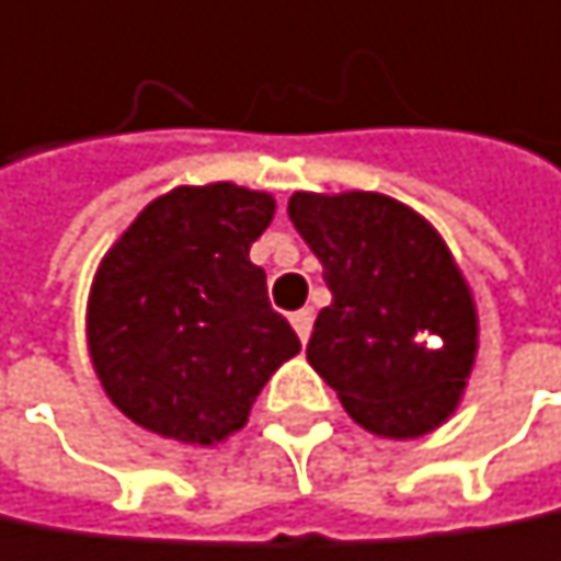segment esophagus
Instances as JSON below:
<instances>
[{"mask_svg":"<svg viewBox=\"0 0 561 561\" xmlns=\"http://www.w3.org/2000/svg\"><path fill=\"white\" fill-rule=\"evenodd\" d=\"M290 325L300 335V342H307L310 339V329H313V310H297V313L290 316Z\"/></svg>","mask_w":561,"mask_h":561,"instance_id":"34e87169","label":"esophagus"}]
</instances>
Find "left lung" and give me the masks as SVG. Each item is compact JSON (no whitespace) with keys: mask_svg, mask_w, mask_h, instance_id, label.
I'll return each instance as SVG.
<instances>
[{"mask_svg":"<svg viewBox=\"0 0 561 561\" xmlns=\"http://www.w3.org/2000/svg\"><path fill=\"white\" fill-rule=\"evenodd\" d=\"M287 216L332 290L307 345L316 375L375 436L439 430L478 358V304L446 239L413 206L371 190H297Z\"/></svg>","mask_w":561,"mask_h":561,"instance_id":"8db88e82","label":"left lung"}]
</instances>
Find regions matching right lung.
Here are the masks:
<instances>
[{
	"mask_svg": "<svg viewBox=\"0 0 561 561\" xmlns=\"http://www.w3.org/2000/svg\"><path fill=\"white\" fill-rule=\"evenodd\" d=\"M274 209L271 193L229 180L174 186L103 254L87 300V352L105 397L135 426L219 446L300 352L248 257Z\"/></svg>",
	"mask_w": 561,
	"mask_h": 561,
	"instance_id": "add662e5",
	"label": "right lung"
}]
</instances>
